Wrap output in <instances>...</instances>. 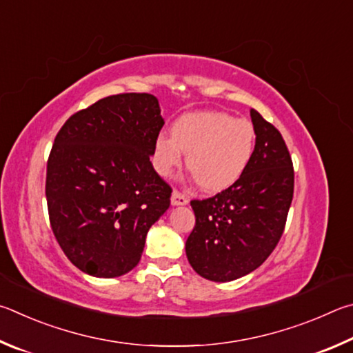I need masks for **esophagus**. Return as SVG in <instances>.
I'll return each instance as SVG.
<instances>
[{
  "mask_svg": "<svg viewBox=\"0 0 353 353\" xmlns=\"http://www.w3.org/2000/svg\"><path fill=\"white\" fill-rule=\"evenodd\" d=\"M170 200H172V206H184L189 203L188 196L181 192H178V190H173Z\"/></svg>",
  "mask_w": 353,
  "mask_h": 353,
  "instance_id": "34e87169",
  "label": "esophagus"
}]
</instances>
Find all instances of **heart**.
Masks as SVG:
<instances>
[{
    "mask_svg": "<svg viewBox=\"0 0 353 353\" xmlns=\"http://www.w3.org/2000/svg\"><path fill=\"white\" fill-rule=\"evenodd\" d=\"M256 150V128L243 117L208 110L181 116L170 136L153 142L152 163L161 176H169L188 153L186 165L206 192H220L236 184L251 164Z\"/></svg>",
    "mask_w": 353,
    "mask_h": 353,
    "instance_id": "obj_1",
    "label": "heart"
}]
</instances>
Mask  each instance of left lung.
I'll list each match as a JSON object with an SVG mask.
<instances>
[{"mask_svg": "<svg viewBox=\"0 0 353 353\" xmlns=\"http://www.w3.org/2000/svg\"><path fill=\"white\" fill-rule=\"evenodd\" d=\"M256 150L242 178L206 200H192L195 228L186 256L208 281L230 282L261 267L276 248L293 200L294 172L282 134L251 110Z\"/></svg>", "mask_w": 353, "mask_h": 353, "instance_id": "obj_1", "label": "left lung"}]
</instances>
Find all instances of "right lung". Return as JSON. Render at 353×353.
I'll return each mask as SVG.
<instances>
[{"label":"right lung","instance_id":"add662e5","mask_svg":"<svg viewBox=\"0 0 353 353\" xmlns=\"http://www.w3.org/2000/svg\"><path fill=\"white\" fill-rule=\"evenodd\" d=\"M164 119L147 92L103 97L55 136L46 170L49 221L72 265L117 277L141 261L150 226L172 189L150 163Z\"/></svg>","mask_w":353,"mask_h":353}]
</instances>
